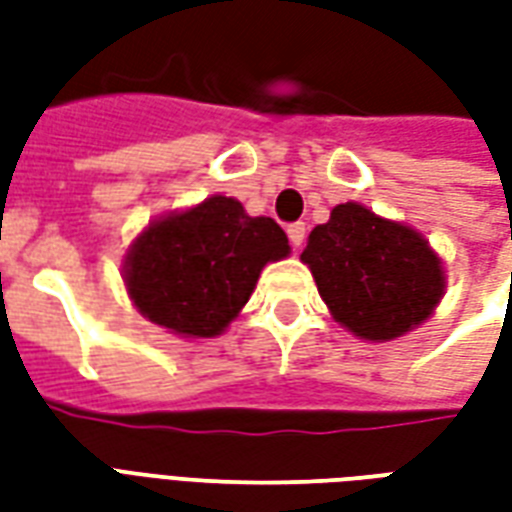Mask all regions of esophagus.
<instances>
[{"label": "esophagus", "mask_w": 512, "mask_h": 512, "mask_svg": "<svg viewBox=\"0 0 512 512\" xmlns=\"http://www.w3.org/2000/svg\"><path fill=\"white\" fill-rule=\"evenodd\" d=\"M304 235H307V227H304V222L288 224V238H290V244L296 246V249L304 244Z\"/></svg>", "instance_id": "34e87169"}]
</instances>
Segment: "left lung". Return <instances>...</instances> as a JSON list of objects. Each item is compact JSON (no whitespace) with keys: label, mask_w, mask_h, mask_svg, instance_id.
Here are the masks:
<instances>
[{"label":"left lung","mask_w":512,"mask_h":512,"mask_svg":"<svg viewBox=\"0 0 512 512\" xmlns=\"http://www.w3.org/2000/svg\"><path fill=\"white\" fill-rule=\"evenodd\" d=\"M301 260L334 321L359 340L386 343L425 323L444 296L439 255L408 224L343 202L307 238Z\"/></svg>","instance_id":"obj_1"}]
</instances>
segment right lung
I'll use <instances>...</instances> for the list:
<instances>
[{
	"label": "right lung",
	"instance_id": "1",
	"mask_svg": "<svg viewBox=\"0 0 512 512\" xmlns=\"http://www.w3.org/2000/svg\"><path fill=\"white\" fill-rule=\"evenodd\" d=\"M288 255V235L274 219L249 216L238 200L213 194L147 224L128 249L123 279L147 321L202 340L222 334L260 271Z\"/></svg>",
	"mask_w": 512,
	"mask_h": 512
}]
</instances>
